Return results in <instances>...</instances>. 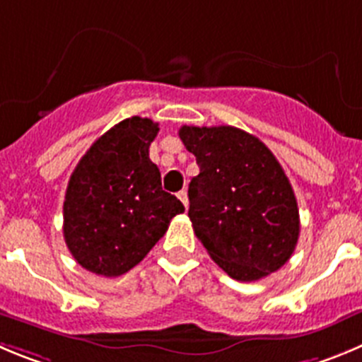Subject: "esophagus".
<instances>
[{"instance_id": "obj_1", "label": "esophagus", "mask_w": 362, "mask_h": 362, "mask_svg": "<svg viewBox=\"0 0 362 362\" xmlns=\"http://www.w3.org/2000/svg\"><path fill=\"white\" fill-rule=\"evenodd\" d=\"M178 198H180V202L184 204V207L187 209L189 207V198H187V191H185V189H182V191L178 192Z\"/></svg>"}]
</instances>
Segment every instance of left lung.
Returning <instances> with one entry per match:
<instances>
[{"label":"left lung","mask_w":362,"mask_h":362,"mask_svg":"<svg viewBox=\"0 0 362 362\" xmlns=\"http://www.w3.org/2000/svg\"><path fill=\"white\" fill-rule=\"evenodd\" d=\"M184 146L200 175L189 184V218L212 261L253 282L295 252L300 216L282 165L262 141L235 127H184Z\"/></svg>","instance_id":"left-lung-1"}]
</instances>
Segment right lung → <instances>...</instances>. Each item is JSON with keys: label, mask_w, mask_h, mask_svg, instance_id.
<instances>
[{"label": "right lung", "mask_w": 362, "mask_h": 362, "mask_svg": "<svg viewBox=\"0 0 362 362\" xmlns=\"http://www.w3.org/2000/svg\"><path fill=\"white\" fill-rule=\"evenodd\" d=\"M157 134L158 124L148 117H128L105 132L74 168L64 200V239L87 272H130L184 212L177 197L162 191L160 171L150 160Z\"/></svg>", "instance_id": "add662e5"}]
</instances>
